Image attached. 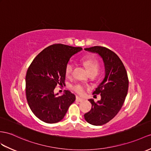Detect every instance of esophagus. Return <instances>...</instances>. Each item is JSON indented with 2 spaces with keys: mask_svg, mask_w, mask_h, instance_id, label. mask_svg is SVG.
Listing matches in <instances>:
<instances>
[{
  "mask_svg": "<svg viewBox=\"0 0 151 151\" xmlns=\"http://www.w3.org/2000/svg\"><path fill=\"white\" fill-rule=\"evenodd\" d=\"M76 101H78V102H82L84 101V99L82 98H80L79 97H76Z\"/></svg>",
  "mask_w": 151,
  "mask_h": 151,
  "instance_id": "esophagus-1",
  "label": "esophagus"
}]
</instances>
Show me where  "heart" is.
<instances>
[{"mask_svg":"<svg viewBox=\"0 0 151 151\" xmlns=\"http://www.w3.org/2000/svg\"><path fill=\"white\" fill-rule=\"evenodd\" d=\"M82 62L87 69L89 73H97L99 68V62L95 58L87 57L84 58L82 60ZM74 65L72 61L67 63L65 67V74L67 77H70L73 72ZM72 90L78 94H83L84 92V88L81 84H76L72 86Z\"/></svg>","mask_w":151,"mask_h":151,"instance_id":"b5f03b06","label":"heart"}]
</instances>
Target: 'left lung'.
<instances>
[{
	"label": "left lung",
	"mask_w": 151,
	"mask_h": 151,
	"mask_svg": "<svg viewBox=\"0 0 151 151\" xmlns=\"http://www.w3.org/2000/svg\"><path fill=\"white\" fill-rule=\"evenodd\" d=\"M84 49L99 54L104 63V79L93 92L100 94L101 99L97 102L89 99L91 109L84 115L88 123L102 126L113 119L122 107L128 91L127 73L119 57L108 48L94 46Z\"/></svg>",
	"instance_id": "left-lung-1"
}]
</instances>
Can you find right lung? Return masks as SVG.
<instances>
[{
    "mask_svg": "<svg viewBox=\"0 0 151 151\" xmlns=\"http://www.w3.org/2000/svg\"><path fill=\"white\" fill-rule=\"evenodd\" d=\"M81 50V47L53 44L40 52L29 67L25 76L27 101L35 115L44 122H60L75 101V95L70 91L58 96L54 90L57 84L64 85L66 65Z\"/></svg>",
    "mask_w": 151,
    "mask_h": 151,
    "instance_id": "obj_1",
    "label": "right lung"
}]
</instances>
